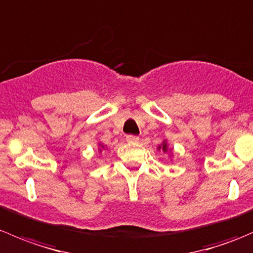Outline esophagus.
Wrapping results in <instances>:
<instances>
[{
	"mask_svg": "<svg viewBox=\"0 0 253 253\" xmlns=\"http://www.w3.org/2000/svg\"><path fill=\"white\" fill-rule=\"evenodd\" d=\"M126 141L128 143H138L139 142V137L137 136H132V134H128L126 137Z\"/></svg>",
	"mask_w": 253,
	"mask_h": 253,
	"instance_id": "34e87169",
	"label": "esophagus"
}]
</instances>
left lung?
Returning a JSON list of instances; mask_svg holds the SVG:
<instances>
[{
	"label": "left lung",
	"instance_id": "left-lung-1",
	"mask_svg": "<svg viewBox=\"0 0 253 253\" xmlns=\"http://www.w3.org/2000/svg\"><path fill=\"white\" fill-rule=\"evenodd\" d=\"M158 150H160V152H163V153L169 152V145H168L167 139H165V141H163L162 144L158 145ZM170 150H171V149H170Z\"/></svg>",
	"mask_w": 253,
	"mask_h": 253
}]
</instances>
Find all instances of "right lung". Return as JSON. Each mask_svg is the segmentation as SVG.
<instances>
[{
	"instance_id": "right-lung-1",
	"label": "right lung",
	"mask_w": 253,
	"mask_h": 253,
	"mask_svg": "<svg viewBox=\"0 0 253 253\" xmlns=\"http://www.w3.org/2000/svg\"><path fill=\"white\" fill-rule=\"evenodd\" d=\"M105 148V145L101 144V143H99V152H101V149H104Z\"/></svg>"
}]
</instances>
